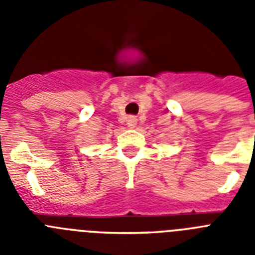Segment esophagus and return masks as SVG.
Here are the masks:
<instances>
[{"mask_svg":"<svg viewBox=\"0 0 255 255\" xmlns=\"http://www.w3.org/2000/svg\"><path fill=\"white\" fill-rule=\"evenodd\" d=\"M136 117L135 116H129L128 117V126H129L130 129H134L135 126H136Z\"/></svg>","mask_w":255,"mask_h":255,"instance_id":"34e87169","label":"esophagus"}]
</instances>
